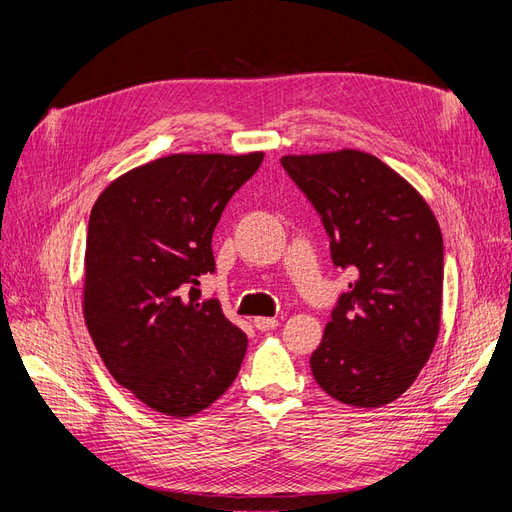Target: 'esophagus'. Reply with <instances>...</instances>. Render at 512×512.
Masks as SVG:
<instances>
[{
	"label": "esophagus",
	"instance_id": "1",
	"mask_svg": "<svg viewBox=\"0 0 512 512\" xmlns=\"http://www.w3.org/2000/svg\"><path fill=\"white\" fill-rule=\"evenodd\" d=\"M254 327L258 331H271L277 327V320L275 318H254Z\"/></svg>",
	"mask_w": 512,
	"mask_h": 512
}]
</instances>
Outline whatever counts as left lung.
I'll list each match as a JSON object with an SVG mask.
<instances>
[{"label":"left lung","instance_id":"1","mask_svg":"<svg viewBox=\"0 0 512 512\" xmlns=\"http://www.w3.org/2000/svg\"><path fill=\"white\" fill-rule=\"evenodd\" d=\"M282 166L320 215L333 265L354 275L309 359L314 380L342 404H389L436 346L440 226L412 185L369 153L286 156Z\"/></svg>","mask_w":512,"mask_h":512}]
</instances>
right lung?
<instances>
[{"instance_id": "1", "label": "right lung", "mask_w": 512, "mask_h": 512, "mask_svg": "<svg viewBox=\"0 0 512 512\" xmlns=\"http://www.w3.org/2000/svg\"><path fill=\"white\" fill-rule=\"evenodd\" d=\"M262 153H177L115 179L89 215L85 322L111 376L145 406L192 416L237 378L247 337L218 301L213 230Z\"/></svg>"}]
</instances>
